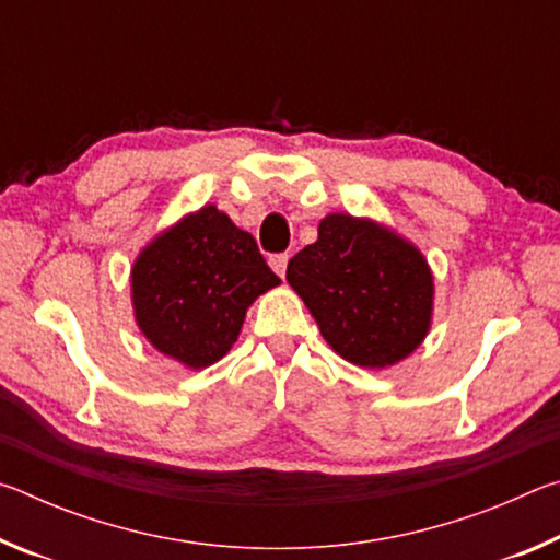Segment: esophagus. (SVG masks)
I'll use <instances>...</instances> for the list:
<instances>
[{
	"mask_svg": "<svg viewBox=\"0 0 560 560\" xmlns=\"http://www.w3.org/2000/svg\"><path fill=\"white\" fill-rule=\"evenodd\" d=\"M287 264H289L287 254H271V257H269V267H271L273 271H277L281 279L287 277Z\"/></svg>",
	"mask_w": 560,
	"mask_h": 560,
	"instance_id": "34e87169",
	"label": "esophagus"
}]
</instances>
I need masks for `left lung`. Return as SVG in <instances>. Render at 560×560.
<instances>
[{
	"instance_id": "left-lung-1",
	"label": "left lung",
	"mask_w": 560,
	"mask_h": 560,
	"mask_svg": "<svg viewBox=\"0 0 560 560\" xmlns=\"http://www.w3.org/2000/svg\"><path fill=\"white\" fill-rule=\"evenodd\" d=\"M287 281L326 343L360 368L400 363L432 324L428 259L405 236L368 217L326 214L318 240L289 261Z\"/></svg>"
}]
</instances>
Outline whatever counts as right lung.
I'll return each mask as SVG.
<instances>
[{
    "label": "right lung",
    "instance_id": "1",
    "mask_svg": "<svg viewBox=\"0 0 560 560\" xmlns=\"http://www.w3.org/2000/svg\"><path fill=\"white\" fill-rule=\"evenodd\" d=\"M279 283L254 236L205 205L160 232L132 261V314L150 346L202 371L230 353L246 308Z\"/></svg>",
    "mask_w": 560,
    "mask_h": 560
}]
</instances>
